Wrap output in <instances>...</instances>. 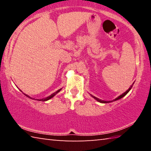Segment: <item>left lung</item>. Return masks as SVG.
Here are the masks:
<instances>
[{
	"label": "left lung",
	"mask_w": 151,
	"mask_h": 151,
	"mask_svg": "<svg viewBox=\"0 0 151 151\" xmlns=\"http://www.w3.org/2000/svg\"><path fill=\"white\" fill-rule=\"evenodd\" d=\"M132 85H133V84H132V85L130 86V88L128 89V90L127 91H125L124 93H122V94H121V95L120 96H119L118 97H117V98H116L115 99H114V100H112V101H103V100H101V99H99V98H97V97H96V96H93V95H92V94H90V95L93 97V98H94V99H95L96 101H97L98 102H99V103H111V102H113V101H117V100H119V99H122V97H124L125 95H126V94L129 93V92L130 91V90H131V89L132 88Z\"/></svg>",
	"instance_id": "obj_1"
}]
</instances>
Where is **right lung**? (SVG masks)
I'll return each mask as SVG.
<instances>
[{
  "mask_svg": "<svg viewBox=\"0 0 151 151\" xmlns=\"http://www.w3.org/2000/svg\"><path fill=\"white\" fill-rule=\"evenodd\" d=\"M61 89L62 88H60L59 90H58V91H57L55 92V93H52V94H51L50 96H47V97H46V98H44V99H37V101H48V100H50V99H52V97H54L56 94H57L58 93H59V92L61 91ZM22 92V91H21ZM25 96H27V97H29V98H30V99H34L35 100V99H32V98H30V96H29V95H27V94H24ZM36 100V99H35Z\"/></svg>",
  "mask_w": 151,
  "mask_h": 151,
  "instance_id": "add662e5",
  "label": "right lung"
}]
</instances>
